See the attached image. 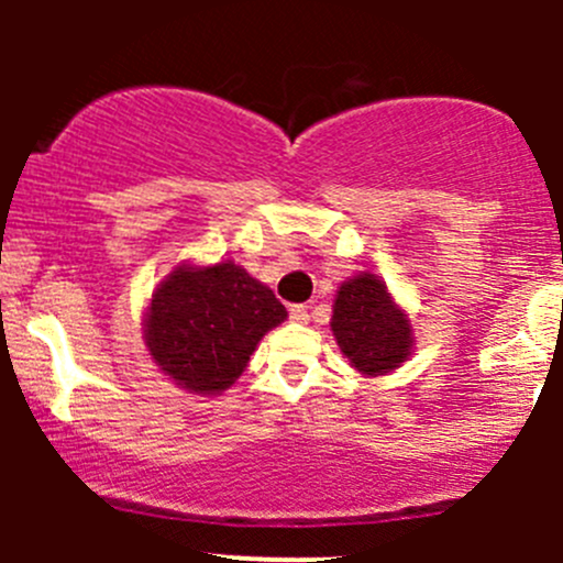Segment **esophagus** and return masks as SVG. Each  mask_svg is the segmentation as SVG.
<instances>
[{
    "label": "esophagus",
    "mask_w": 563,
    "mask_h": 563,
    "mask_svg": "<svg viewBox=\"0 0 563 563\" xmlns=\"http://www.w3.org/2000/svg\"><path fill=\"white\" fill-rule=\"evenodd\" d=\"M288 316H291L294 323H308L310 321V313H308V308H305V305H291Z\"/></svg>",
    "instance_id": "obj_1"
}]
</instances>
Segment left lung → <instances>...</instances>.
Instances as JSON below:
<instances>
[{"mask_svg": "<svg viewBox=\"0 0 563 563\" xmlns=\"http://www.w3.org/2000/svg\"><path fill=\"white\" fill-rule=\"evenodd\" d=\"M329 327L345 360L365 378L389 376L411 360L417 345L411 318L373 272L340 283Z\"/></svg>", "mask_w": 563, "mask_h": 563, "instance_id": "8db88e82", "label": "left lung"}]
</instances>
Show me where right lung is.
I'll list each match as a JSON object with an SVG mask.
<instances>
[{
  "label": "right lung",
  "mask_w": 563,
  "mask_h": 563,
  "mask_svg": "<svg viewBox=\"0 0 563 563\" xmlns=\"http://www.w3.org/2000/svg\"><path fill=\"white\" fill-rule=\"evenodd\" d=\"M286 318L272 288L234 261H181L155 286L141 327L163 376L190 395H220Z\"/></svg>",
  "instance_id": "obj_1"
}]
</instances>
